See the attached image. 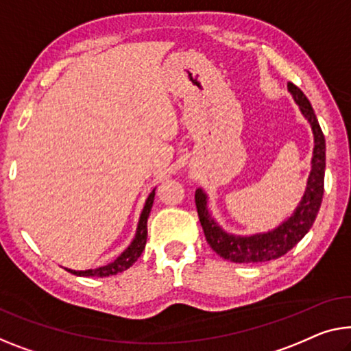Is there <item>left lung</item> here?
<instances>
[{
	"label": "left lung",
	"mask_w": 351,
	"mask_h": 351,
	"mask_svg": "<svg viewBox=\"0 0 351 351\" xmlns=\"http://www.w3.org/2000/svg\"><path fill=\"white\" fill-rule=\"evenodd\" d=\"M289 91L300 107L302 117L311 124L313 134L312 169L307 180L306 192L290 217L273 230L254 234H233L223 230L208 209L206 192L198 187L195 191V205L206 241L222 258L233 263H261L282 257L301 241L309 232L322 205L323 186H325L326 143L318 119L313 113L309 99L300 88L289 83Z\"/></svg>",
	"instance_id": "1"
}]
</instances>
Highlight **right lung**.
<instances>
[{
	"label": "right lung",
	"instance_id": "obj_1",
	"mask_svg": "<svg viewBox=\"0 0 351 351\" xmlns=\"http://www.w3.org/2000/svg\"><path fill=\"white\" fill-rule=\"evenodd\" d=\"M156 189L149 193L148 198H146L143 211L140 214L138 223H137V232H135V237L132 239L128 247H125L121 254L114 258L112 263L99 266V268L94 269H85V271H75V269H69L64 268L66 271H69L71 274L80 276V277H108V276H114L118 273H123V271L129 269L132 266L137 258L142 255L145 244H146V238H148V217L151 213V208H153V202H154V195H156Z\"/></svg>",
	"mask_w": 351,
	"mask_h": 351
}]
</instances>
